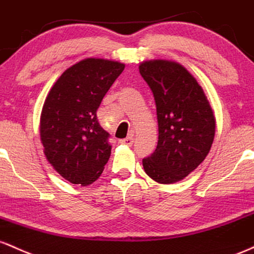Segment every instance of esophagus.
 I'll return each mask as SVG.
<instances>
[{"label":"esophagus","instance_id":"34e87169","mask_svg":"<svg viewBox=\"0 0 254 254\" xmlns=\"http://www.w3.org/2000/svg\"><path fill=\"white\" fill-rule=\"evenodd\" d=\"M133 141H134V139H133V135H129L127 136V138L122 139V140H120V142L124 145H127V146H130V145L133 144Z\"/></svg>","mask_w":254,"mask_h":254}]
</instances>
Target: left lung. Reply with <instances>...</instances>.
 Masks as SVG:
<instances>
[{
    "instance_id": "obj_1",
    "label": "left lung",
    "mask_w": 254,
    "mask_h": 254,
    "mask_svg": "<svg viewBox=\"0 0 254 254\" xmlns=\"http://www.w3.org/2000/svg\"><path fill=\"white\" fill-rule=\"evenodd\" d=\"M139 72L155 97L158 142L142 159L145 173L159 184L186 178L209 153L215 136V116L200 85L175 62H142Z\"/></svg>"
}]
</instances>
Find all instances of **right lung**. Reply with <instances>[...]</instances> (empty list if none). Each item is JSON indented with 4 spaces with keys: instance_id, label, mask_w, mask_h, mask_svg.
<instances>
[{
    "instance_id": "obj_1",
    "label": "right lung",
    "mask_w": 254,
    "mask_h": 254,
    "mask_svg": "<svg viewBox=\"0 0 254 254\" xmlns=\"http://www.w3.org/2000/svg\"><path fill=\"white\" fill-rule=\"evenodd\" d=\"M125 64L86 59L64 70L43 105L41 139L49 163L75 185L92 184L109 161L110 134L97 119L102 99Z\"/></svg>"
}]
</instances>
